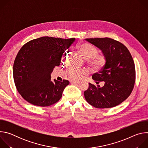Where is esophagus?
I'll return each instance as SVG.
<instances>
[{
	"mask_svg": "<svg viewBox=\"0 0 148 148\" xmlns=\"http://www.w3.org/2000/svg\"><path fill=\"white\" fill-rule=\"evenodd\" d=\"M79 82H80L79 81H74V80L70 81L71 84H79Z\"/></svg>",
	"mask_w": 148,
	"mask_h": 148,
	"instance_id": "esophagus-1",
	"label": "esophagus"
}]
</instances>
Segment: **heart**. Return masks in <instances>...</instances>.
<instances>
[{"label":"heart","instance_id":"heart-1","mask_svg":"<svg viewBox=\"0 0 148 148\" xmlns=\"http://www.w3.org/2000/svg\"><path fill=\"white\" fill-rule=\"evenodd\" d=\"M77 50L79 54L86 60H90V65L95 70L102 68L106 64L107 58L104 55L98 54V50L96 48L87 43H82L78 45ZM67 54L63 56V59L66 58ZM85 70H78L74 68H70L67 71V75L73 79H78L82 77L84 75L87 74Z\"/></svg>","mask_w":148,"mask_h":148}]
</instances>
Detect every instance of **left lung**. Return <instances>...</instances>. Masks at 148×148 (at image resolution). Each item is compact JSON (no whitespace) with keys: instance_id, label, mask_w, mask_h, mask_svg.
Returning <instances> with one entry per match:
<instances>
[{"instance_id":"obj_1","label":"left lung","mask_w":148,"mask_h":148,"mask_svg":"<svg viewBox=\"0 0 148 148\" xmlns=\"http://www.w3.org/2000/svg\"><path fill=\"white\" fill-rule=\"evenodd\" d=\"M87 42L101 50L106 57V64L92 79L98 84L89 83L84 94L86 101L97 108H108L122 103L131 94L135 81V67L132 57L123 44L114 39L105 38H86Z\"/></svg>"}]
</instances>
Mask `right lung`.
Wrapping results in <instances>:
<instances>
[{
    "label": "right lung",
    "instance_id": "obj_1",
    "mask_svg": "<svg viewBox=\"0 0 148 148\" xmlns=\"http://www.w3.org/2000/svg\"><path fill=\"white\" fill-rule=\"evenodd\" d=\"M75 38L41 37L32 40L20 49L13 64V78L16 88L29 103L48 107L58 102L69 84L64 79H51L55 66H59L62 54Z\"/></svg>",
    "mask_w": 148,
    "mask_h": 148
}]
</instances>
